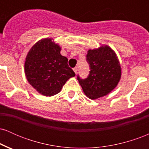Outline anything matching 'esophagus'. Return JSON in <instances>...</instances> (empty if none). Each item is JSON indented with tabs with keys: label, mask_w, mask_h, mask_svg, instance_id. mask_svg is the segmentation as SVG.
Here are the masks:
<instances>
[{
	"label": "esophagus",
	"mask_w": 149,
	"mask_h": 149,
	"mask_svg": "<svg viewBox=\"0 0 149 149\" xmlns=\"http://www.w3.org/2000/svg\"><path fill=\"white\" fill-rule=\"evenodd\" d=\"M73 71H74L76 73H77V72H78V67L73 68Z\"/></svg>",
	"instance_id": "1"
}]
</instances>
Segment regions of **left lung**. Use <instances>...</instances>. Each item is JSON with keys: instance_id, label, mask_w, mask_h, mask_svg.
<instances>
[{"instance_id": "1", "label": "left lung", "mask_w": 149, "mask_h": 149, "mask_svg": "<svg viewBox=\"0 0 149 149\" xmlns=\"http://www.w3.org/2000/svg\"><path fill=\"white\" fill-rule=\"evenodd\" d=\"M86 60L90 66L88 76L77 79L87 97L96 100L108 95L117 86L121 77V68L115 52L107 45L89 49Z\"/></svg>"}]
</instances>
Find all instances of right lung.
Here are the masks:
<instances>
[{
	"mask_svg": "<svg viewBox=\"0 0 149 149\" xmlns=\"http://www.w3.org/2000/svg\"><path fill=\"white\" fill-rule=\"evenodd\" d=\"M61 47L51 38L38 41L27 54L25 75L31 86L46 97L57 95L71 77L76 76L60 54Z\"/></svg>",
	"mask_w": 149,
	"mask_h": 149,
	"instance_id": "obj_1",
	"label": "right lung"
}]
</instances>
